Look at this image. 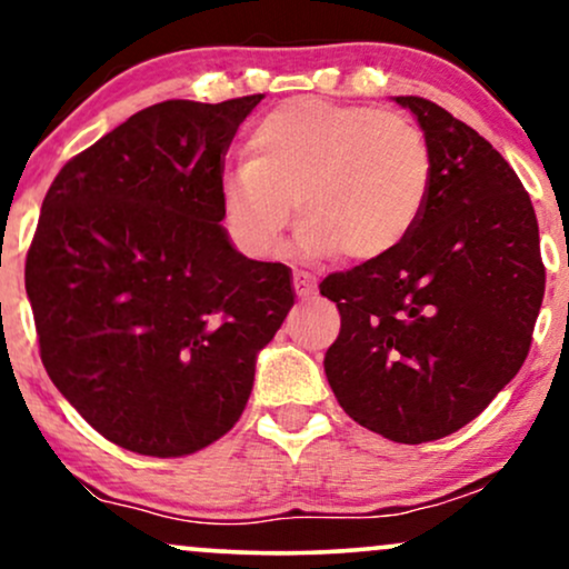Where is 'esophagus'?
<instances>
[{"instance_id":"34e87169","label":"esophagus","mask_w":569,"mask_h":569,"mask_svg":"<svg viewBox=\"0 0 569 569\" xmlns=\"http://www.w3.org/2000/svg\"><path fill=\"white\" fill-rule=\"evenodd\" d=\"M293 289H297L299 297H312V293H316V278H312L310 272L297 270L293 272Z\"/></svg>"}]
</instances>
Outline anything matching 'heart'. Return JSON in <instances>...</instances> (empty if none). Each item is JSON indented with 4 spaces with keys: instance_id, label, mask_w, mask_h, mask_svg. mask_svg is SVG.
I'll use <instances>...</instances> for the list:
<instances>
[{
    "instance_id": "b5f03b06",
    "label": "heart",
    "mask_w": 569,
    "mask_h": 569,
    "mask_svg": "<svg viewBox=\"0 0 569 569\" xmlns=\"http://www.w3.org/2000/svg\"><path fill=\"white\" fill-rule=\"evenodd\" d=\"M433 154L401 112L291 98L267 112L227 168L219 206L227 232L253 259L276 257L291 224L310 257L371 262L396 251L426 213Z\"/></svg>"
}]
</instances>
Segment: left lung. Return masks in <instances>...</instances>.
I'll return each mask as SVG.
<instances>
[{
  "label": "left lung",
  "instance_id": "8db88e82",
  "mask_svg": "<svg viewBox=\"0 0 569 569\" xmlns=\"http://www.w3.org/2000/svg\"><path fill=\"white\" fill-rule=\"evenodd\" d=\"M396 101L426 130L430 198L396 251L321 280L342 318L323 369L358 426L426 443L468 426L521 369L546 267L530 194L498 149L428 98Z\"/></svg>",
  "mask_w": 569,
  "mask_h": 569
}]
</instances>
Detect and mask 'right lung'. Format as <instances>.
Listing matches in <instances>:
<instances>
[{"label": "right lung", "instance_id": "obj_1", "mask_svg": "<svg viewBox=\"0 0 569 569\" xmlns=\"http://www.w3.org/2000/svg\"><path fill=\"white\" fill-rule=\"evenodd\" d=\"M262 98L141 109L44 194L26 253L39 356L71 407L136 455L221 439L293 305L289 267L246 259L219 224L224 154Z\"/></svg>", "mask_w": 569, "mask_h": 569}]
</instances>
